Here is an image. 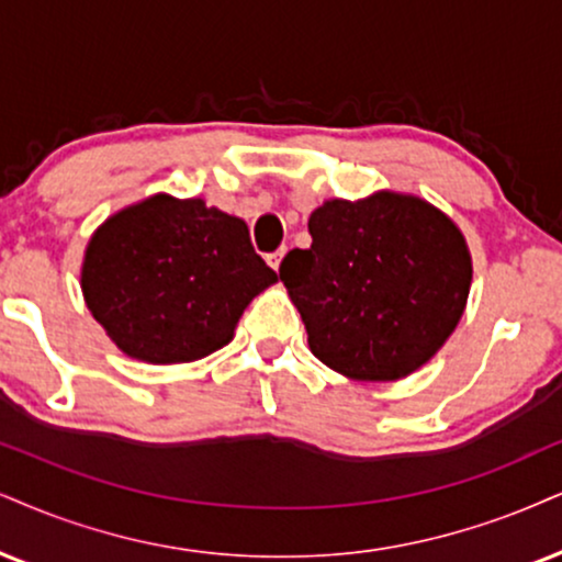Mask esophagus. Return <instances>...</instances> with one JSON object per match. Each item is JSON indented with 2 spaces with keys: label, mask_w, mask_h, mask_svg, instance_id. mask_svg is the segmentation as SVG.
Segmentation results:
<instances>
[{
  "label": "esophagus",
  "mask_w": 562,
  "mask_h": 562,
  "mask_svg": "<svg viewBox=\"0 0 562 562\" xmlns=\"http://www.w3.org/2000/svg\"><path fill=\"white\" fill-rule=\"evenodd\" d=\"M283 255H286V247L276 249L273 255H268V262H270V268H273V270H279V268H281V260H283Z\"/></svg>",
  "instance_id": "obj_1"
}]
</instances>
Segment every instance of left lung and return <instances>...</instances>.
Masks as SVG:
<instances>
[{"mask_svg": "<svg viewBox=\"0 0 562 562\" xmlns=\"http://www.w3.org/2000/svg\"><path fill=\"white\" fill-rule=\"evenodd\" d=\"M307 228L313 245L292 249L279 276L323 364L387 383L438 355L472 286L467 239L446 213L383 190L325 200Z\"/></svg>", "mask_w": 562, "mask_h": 562, "instance_id": "obj_1", "label": "left lung"}]
</instances>
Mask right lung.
<instances>
[{
    "mask_svg": "<svg viewBox=\"0 0 562 562\" xmlns=\"http://www.w3.org/2000/svg\"><path fill=\"white\" fill-rule=\"evenodd\" d=\"M276 281L245 221L164 192L103 221L80 273L90 315L124 355L150 364L213 355Z\"/></svg>",
    "mask_w": 562,
    "mask_h": 562,
    "instance_id": "add662e5",
    "label": "right lung"
}]
</instances>
